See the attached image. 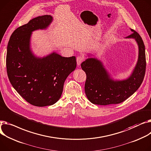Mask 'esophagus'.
<instances>
[{"mask_svg": "<svg viewBox=\"0 0 151 151\" xmlns=\"http://www.w3.org/2000/svg\"><path fill=\"white\" fill-rule=\"evenodd\" d=\"M84 61V58L82 56H78L76 58V61H77V64L78 66L81 65V64L83 63Z\"/></svg>", "mask_w": 151, "mask_h": 151, "instance_id": "1", "label": "esophagus"}]
</instances>
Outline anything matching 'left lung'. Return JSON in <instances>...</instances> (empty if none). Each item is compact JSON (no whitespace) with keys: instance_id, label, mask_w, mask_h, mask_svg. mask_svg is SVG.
<instances>
[{"instance_id":"obj_1","label":"left lung","mask_w":151,"mask_h":151,"mask_svg":"<svg viewBox=\"0 0 151 151\" xmlns=\"http://www.w3.org/2000/svg\"><path fill=\"white\" fill-rule=\"evenodd\" d=\"M132 33L126 39H133L138 47L137 64L132 73L126 79H114L105 68L101 60L91 53L81 64L86 73L85 93L89 101L94 104L107 106L119 104L132 95L141 86L146 70L145 47L139 35L130 29Z\"/></svg>"}]
</instances>
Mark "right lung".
<instances>
[{
    "mask_svg": "<svg viewBox=\"0 0 151 151\" xmlns=\"http://www.w3.org/2000/svg\"><path fill=\"white\" fill-rule=\"evenodd\" d=\"M53 21L50 15L32 19L14 30L7 46L6 64L9 81L28 103L37 107L51 106L58 101L65 79L76 67L75 56L63 57L53 52L39 57L33 52L32 33L47 29Z\"/></svg>",
    "mask_w": 151,
    "mask_h": 151,
    "instance_id": "obj_1",
    "label": "right lung"
}]
</instances>
